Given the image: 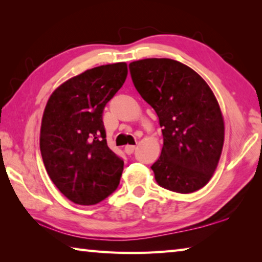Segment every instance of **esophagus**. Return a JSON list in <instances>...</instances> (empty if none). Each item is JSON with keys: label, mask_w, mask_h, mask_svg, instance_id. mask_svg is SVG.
Listing matches in <instances>:
<instances>
[{"label": "esophagus", "mask_w": 262, "mask_h": 262, "mask_svg": "<svg viewBox=\"0 0 262 262\" xmlns=\"http://www.w3.org/2000/svg\"><path fill=\"white\" fill-rule=\"evenodd\" d=\"M134 150H135V145H126L125 147V152L127 154V155H132L133 152H134Z\"/></svg>", "instance_id": "1"}]
</instances>
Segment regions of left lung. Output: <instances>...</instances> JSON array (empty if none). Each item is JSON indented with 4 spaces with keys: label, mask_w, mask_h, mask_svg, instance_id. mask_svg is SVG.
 Listing matches in <instances>:
<instances>
[{
    "label": "left lung",
    "mask_w": 262,
    "mask_h": 262,
    "mask_svg": "<svg viewBox=\"0 0 262 262\" xmlns=\"http://www.w3.org/2000/svg\"><path fill=\"white\" fill-rule=\"evenodd\" d=\"M136 90L157 113L163 128L155 179L172 192L187 194L208 184L224 143V119L214 92L196 72L171 59L129 64Z\"/></svg>",
    "instance_id": "8db88e82"
}]
</instances>
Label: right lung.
I'll return each instance as SVG.
<instances>
[{"mask_svg": "<svg viewBox=\"0 0 262 262\" xmlns=\"http://www.w3.org/2000/svg\"><path fill=\"white\" fill-rule=\"evenodd\" d=\"M126 62L88 69L57 86L40 127L43 165L70 201L91 206L117 189L123 161L107 147L103 111L127 78Z\"/></svg>", "mask_w": 262, "mask_h": 262, "instance_id": "obj_1", "label": "right lung"}]
</instances>
